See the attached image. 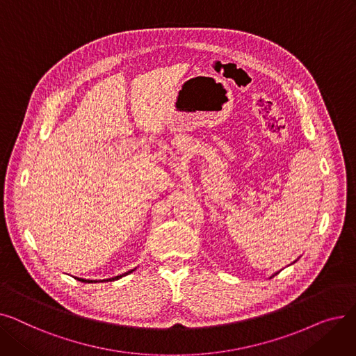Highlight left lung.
<instances>
[{
  "label": "left lung",
  "instance_id": "obj_1",
  "mask_svg": "<svg viewBox=\"0 0 356 356\" xmlns=\"http://www.w3.org/2000/svg\"><path fill=\"white\" fill-rule=\"evenodd\" d=\"M296 261H297V259H296ZM296 261H294V263H296ZM275 274H278V273H274V274H273V275H271V277H274V275H275ZM271 277H270V278H271Z\"/></svg>",
  "mask_w": 356,
  "mask_h": 356
}]
</instances>
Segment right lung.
I'll return each instance as SVG.
<instances>
[{
  "label": "right lung",
  "mask_w": 356,
  "mask_h": 356,
  "mask_svg": "<svg viewBox=\"0 0 356 356\" xmlns=\"http://www.w3.org/2000/svg\"><path fill=\"white\" fill-rule=\"evenodd\" d=\"M134 270H136V268L129 270V271H127V273H122V274H120V275L109 277V278H104V280H86V278H79V277H74V278L79 280V282H82V283H105V282H114V280H120L121 277H124V275H127V274H129V273H133Z\"/></svg>",
  "instance_id": "right-lung-1"
}]
</instances>
